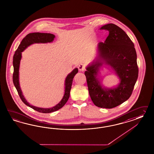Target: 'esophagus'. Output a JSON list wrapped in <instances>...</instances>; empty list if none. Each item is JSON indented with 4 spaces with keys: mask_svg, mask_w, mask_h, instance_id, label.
I'll return each mask as SVG.
<instances>
[{
    "mask_svg": "<svg viewBox=\"0 0 154 154\" xmlns=\"http://www.w3.org/2000/svg\"><path fill=\"white\" fill-rule=\"evenodd\" d=\"M78 68H79V69L80 71H84L85 69V66L84 64H79V66H78Z\"/></svg>",
    "mask_w": 154,
    "mask_h": 154,
    "instance_id": "1",
    "label": "esophagus"
}]
</instances>
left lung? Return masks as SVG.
Instances as JSON below:
<instances>
[{
  "instance_id": "left-lung-1",
  "label": "left lung",
  "mask_w": 154,
  "mask_h": 154,
  "mask_svg": "<svg viewBox=\"0 0 154 154\" xmlns=\"http://www.w3.org/2000/svg\"><path fill=\"white\" fill-rule=\"evenodd\" d=\"M108 30L109 35L104 42H99L97 57L86 67L89 94L98 107L112 108L125 102L132 94L138 76L137 53L134 45L126 33L113 23L100 28ZM103 65L111 68L120 79L116 87L106 88L100 79V70Z\"/></svg>"
}]
</instances>
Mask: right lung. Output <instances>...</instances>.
<instances>
[{"mask_svg":"<svg viewBox=\"0 0 154 154\" xmlns=\"http://www.w3.org/2000/svg\"><path fill=\"white\" fill-rule=\"evenodd\" d=\"M55 37V35L50 33H29L25 37L23 38L21 42L20 45L18 47V48L15 52L14 58H13V65H14V74H13V82L14 86L17 90L19 96L22 101L28 107L33 108V109L38 112H42L45 113H48L54 112L59 110L61 108L63 107L66 102L68 101L70 95V89L72 85L73 79L79 70L76 68L67 75L65 80V91L63 98L60 102L57 104L55 106L52 108H45L33 106L27 102L26 99L23 96V92L20 88L19 82V68L20 61L22 57V52H23L28 46L34 43H46L53 42Z\"/></svg>","mask_w":154,"mask_h":154,"instance_id":"obj_1","label":"right lung"}]
</instances>
